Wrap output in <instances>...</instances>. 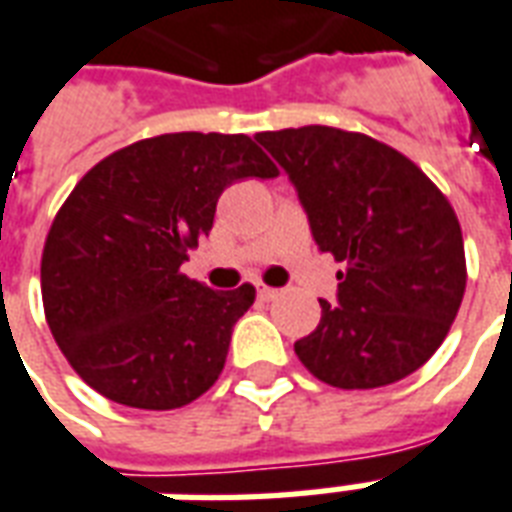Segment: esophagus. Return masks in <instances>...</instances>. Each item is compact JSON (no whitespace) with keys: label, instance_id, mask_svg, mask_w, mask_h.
Returning a JSON list of instances; mask_svg holds the SVG:
<instances>
[{"label":"esophagus","instance_id":"34e87169","mask_svg":"<svg viewBox=\"0 0 512 512\" xmlns=\"http://www.w3.org/2000/svg\"><path fill=\"white\" fill-rule=\"evenodd\" d=\"M257 295H260L263 301H271V298L279 295V290H274V287H268V285H257Z\"/></svg>","mask_w":512,"mask_h":512}]
</instances>
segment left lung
<instances>
[{"mask_svg":"<svg viewBox=\"0 0 512 512\" xmlns=\"http://www.w3.org/2000/svg\"><path fill=\"white\" fill-rule=\"evenodd\" d=\"M293 181L317 246L344 271L336 304L295 342L317 380L366 391L404 380L437 352L467 287L448 198L401 151L361 132L309 124L257 132Z\"/></svg>","mask_w":512,"mask_h":512,"instance_id":"left-lung-1","label":"left lung"}]
</instances>
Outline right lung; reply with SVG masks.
Segmentation results:
<instances>
[{
  "instance_id": "obj_1",
  "label": "right lung",
  "mask_w": 512,
  "mask_h": 512,
  "mask_svg": "<svg viewBox=\"0 0 512 512\" xmlns=\"http://www.w3.org/2000/svg\"><path fill=\"white\" fill-rule=\"evenodd\" d=\"M249 135L170 132L97 162L48 230L40 285L48 328L105 399L176 410L217 382L255 287L211 290L181 263L233 181L274 179Z\"/></svg>"
}]
</instances>
